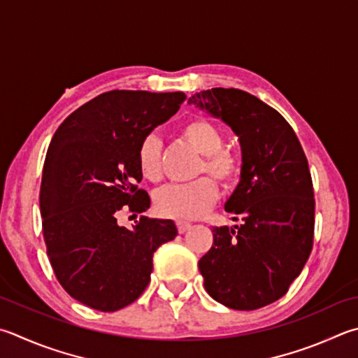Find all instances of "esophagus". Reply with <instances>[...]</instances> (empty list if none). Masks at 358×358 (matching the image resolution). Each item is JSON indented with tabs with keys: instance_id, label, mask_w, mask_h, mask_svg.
<instances>
[{
	"instance_id": "34e87169",
	"label": "esophagus",
	"mask_w": 358,
	"mask_h": 358,
	"mask_svg": "<svg viewBox=\"0 0 358 358\" xmlns=\"http://www.w3.org/2000/svg\"><path fill=\"white\" fill-rule=\"evenodd\" d=\"M191 229L189 222H183V220H177V230L178 233H185Z\"/></svg>"
}]
</instances>
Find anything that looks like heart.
I'll list each match as a JSON object with an SVG mask.
<instances>
[{
    "mask_svg": "<svg viewBox=\"0 0 358 358\" xmlns=\"http://www.w3.org/2000/svg\"><path fill=\"white\" fill-rule=\"evenodd\" d=\"M178 133L201 155L196 175L208 177H200L186 185L164 187L155 197V208L164 217L178 220L199 219L210 211L217 199L219 191L214 180L222 187H230L241 177V158L236 152L224 147V131L206 117H191L181 123ZM136 162L145 180L152 183L161 181V141L157 136L150 134L141 142Z\"/></svg>",
    "mask_w": 358,
    "mask_h": 358,
    "instance_id": "1",
    "label": "heart"
}]
</instances>
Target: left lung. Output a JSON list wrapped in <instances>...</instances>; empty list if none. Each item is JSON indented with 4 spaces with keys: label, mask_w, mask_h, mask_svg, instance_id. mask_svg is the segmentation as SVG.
<instances>
[{
    "label": "left lung",
    "mask_w": 358,
    "mask_h": 358,
    "mask_svg": "<svg viewBox=\"0 0 358 358\" xmlns=\"http://www.w3.org/2000/svg\"><path fill=\"white\" fill-rule=\"evenodd\" d=\"M239 138L241 180L225 211L241 225L214 227L199 262L205 289L233 310H257L287 294L313 247L315 194L308 161L280 113L239 89L214 87L189 101Z\"/></svg>",
    "instance_id": "obj_1"
}]
</instances>
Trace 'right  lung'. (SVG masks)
Here are the masks:
<instances>
[{"label": "right lung", "instance_id": "right-lung-1", "mask_svg": "<svg viewBox=\"0 0 358 358\" xmlns=\"http://www.w3.org/2000/svg\"><path fill=\"white\" fill-rule=\"evenodd\" d=\"M185 100L183 92L109 90L71 113L50 142L41 185L47 255L62 288L90 308L134 302L150 282L153 253L178 235L169 219L141 216L133 229L117 219L150 208L136 155Z\"/></svg>", "mask_w": 358, "mask_h": 358}]
</instances>
